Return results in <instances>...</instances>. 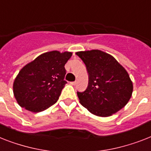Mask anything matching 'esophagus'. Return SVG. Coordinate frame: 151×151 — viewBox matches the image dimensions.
Wrapping results in <instances>:
<instances>
[{
  "mask_svg": "<svg viewBox=\"0 0 151 151\" xmlns=\"http://www.w3.org/2000/svg\"><path fill=\"white\" fill-rule=\"evenodd\" d=\"M76 83H77V81H71V82H70V84H71V85H75Z\"/></svg>",
  "mask_w": 151,
  "mask_h": 151,
  "instance_id": "obj_1",
  "label": "esophagus"
}]
</instances>
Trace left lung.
Instances as JSON below:
<instances>
[{
  "label": "left lung",
  "mask_w": 151,
  "mask_h": 151,
  "mask_svg": "<svg viewBox=\"0 0 151 151\" xmlns=\"http://www.w3.org/2000/svg\"><path fill=\"white\" fill-rule=\"evenodd\" d=\"M76 54L85 64L88 74V88L84 92H78L80 103L100 117H108L122 109L133 89L127 70L101 50L80 51Z\"/></svg>",
  "instance_id": "obj_1"
}]
</instances>
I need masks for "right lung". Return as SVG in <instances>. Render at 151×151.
I'll return each instance as SVG.
<instances>
[{
  "label": "right lung",
  "instance_id": "add662e5",
  "mask_svg": "<svg viewBox=\"0 0 151 151\" xmlns=\"http://www.w3.org/2000/svg\"><path fill=\"white\" fill-rule=\"evenodd\" d=\"M71 56V52L53 50L24 66L13 83L18 105L32 112H40L56 103L67 84L64 66Z\"/></svg>",
  "mask_w": 151,
  "mask_h": 151
}]
</instances>
